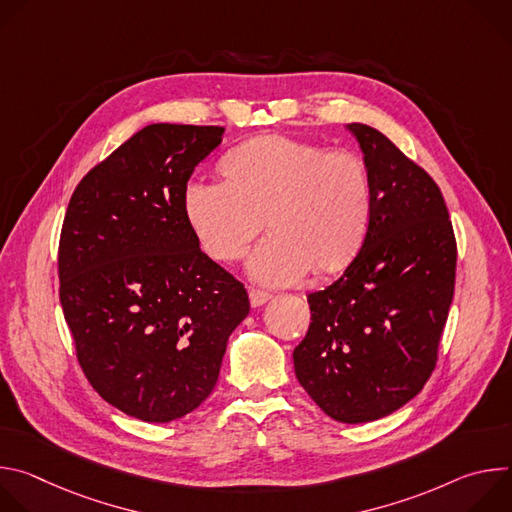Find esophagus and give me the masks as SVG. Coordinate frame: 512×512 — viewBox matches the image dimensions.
Here are the masks:
<instances>
[{"instance_id": "obj_1", "label": "esophagus", "mask_w": 512, "mask_h": 512, "mask_svg": "<svg viewBox=\"0 0 512 512\" xmlns=\"http://www.w3.org/2000/svg\"><path fill=\"white\" fill-rule=\"evenodd\" d=\"M249 300H251L253 308H259V306H263V304H267L271 300V294H269V291H263V289H251L249 291Z\"/></svg>"}]
</instances>
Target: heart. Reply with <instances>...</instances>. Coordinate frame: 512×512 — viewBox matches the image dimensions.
Instances as JSON below:
<instances>
[{
  "label": "heart",
  "instance_id": "obj_1",
  "mask_svg": "<svg viewBox=\"0 0 512 512\" xmlns=\"http://www.w3.org/2000/svg\"><path fill=\"white\" fill-rule=\"evenodd\" d=\"M223 172L227 180L186 184L188 225L212 259L229 263L247 253L267 221L271 235L249 259L261 283H294L312 267L336 271L367 235L373 184L354 152L265 135L235 148Z\"/></svg>",
  "mask_w": 512,
  "mask_h": 512
}]
</instances>
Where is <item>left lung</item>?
<instances>
[{
  "label": "left lung",
  "instance_id": "left-lung-1",
  "mask_svg": "<svg viewBox=\"0 0 512 512\" xmlns=\"http://www.w3.org/2000/svg\"><path fill=\"white\" fill-rule=\"evenodd\" d=\"M371 172L373 212L340 279L308 296L300 385L340 423L381 419L431 377L456 281V239L431 176L375 127L348 123Z\"/></svg>",
  "mask_w": 512,
  "mask_h": 512
}]
</instances>
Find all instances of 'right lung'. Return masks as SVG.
Here are the masks:
<instances>
[{
	"label": "right lung",
	"instance_id": "right-lung-1",
	"mask_svg": "<svg viewBox=\"0 0 512 512\" xmlns=\"http://www.w3.org/2000/svg\"><path fill=\"white\" fill-rule=\"evenodd\" d=\"M223 133L143 127L79 182L66 208L60 304L79 364L107 403L141 421L194 411L249 314L243 283L200 251L184 212V188Z\"/></svg>",
	"mask_w": 512,
	"mask_h": 512
}]
</instances>
